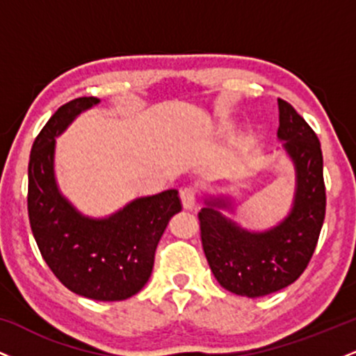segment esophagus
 <instances>
[{
    "label": "esophagus",
    "mask_w": 356,
    "mask_h": 356,
    "mask_svg": "<svg viewBox=\"0 0 356 356\" xmlns=\"http://www.w3.org/2000/svg\"><path fill=\"white\" fill-rule=\"evenodd\" d=\"M181 199H182V206L184 209H192L195 206V199H197V191L195 187L187 186L181 191Z\"/></svg>",
    "instance_id": "34e87169"
}]
</instances>
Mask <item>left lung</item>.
Returning a JSON list of instances; mask_svg holds the SVG:
<instances>
[{
	"label": "left lung",
	"instance_id": "1",
	"mask_svg": "<svg viewBox=\"0 0 356 356\" xmlns=\"http://www.w3.org/2000/svg\"><path fill=\"white\" fill-rule=\"evenodd\" d=\"M286 154L295 164L296 191L289 214L268 231H248L222 216L224 197L207 199L199 212L204 254L212 275L234 295L257 298L286 288L303 275L325 220L323 154L316 134L288 102L277 99ZM232 211V209H231Z\"/></svg>",
	"mask_w": 356,
	"mask_h": 356
}]
</instances>
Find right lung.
<instances>
[{"instance_id":"right-lung-1","label":"right lung","mask_w":356,"mask_h":356,"mask_svg":"<svg viewBox=\"0 0 356 356\" xmlns=\"http://www.w3.org/2000/svg\"><path fill=\"white\" fill-rule=\"evenodd\" d=\"M99 102L81 97L61 105L35 138L28 164V216L40 252L61 284L90 300L122 301L149 281L159 241L182 204L179 192L169 189L93 219L61 195L53 165L55 137Z\"/></svg>"}]
</instances>
